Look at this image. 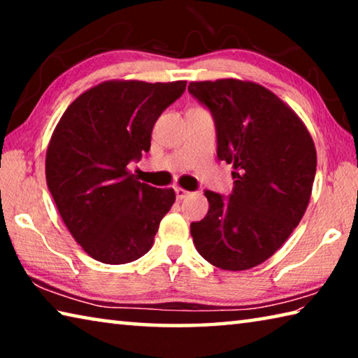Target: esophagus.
<instances>
[{"mask_svg":"<svg viewBox=\"0 0 358 358\" xmlns=\"http://www.w3.org/2000/svg\"><path fill=\"white\" fill-rule=\"evenodd\" d=\"M175 194H177V199H180V201H181V199H185V197H187V196H189V191H186V189H183V187H180V186H177V187H175Z\"/></svg>","mask_w":358,"mask_h":358,"instance_id":"34e87169","label":"esophagus"}]
</instances>
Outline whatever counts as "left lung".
<instances>
[{"mask_svg":"<svg viewBox=\"0 0 358 358\" xmlns=\"http://www.w3.org/2000/svg\"><path fill=\"white\" fill-rule=\"evenodd\" d=\"M194 98L210 108L217 157L232 164L229 199L205 191L210 208L191 224L199 254L222 270H248L273 256L310 203L316 147L286 102L254 82H191Z\"/></svg>","mask_w":358,"mask_h":358,"instance_id":"1","label":"left lung"}]
</instances>
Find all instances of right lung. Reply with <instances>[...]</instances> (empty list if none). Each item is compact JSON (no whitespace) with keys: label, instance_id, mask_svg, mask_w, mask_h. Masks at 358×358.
<instances>
[{"label":"right lung","instance_id":"1","mask_svg":"<svg viewBox=\"0 0 358 358\" xmlns=\"http://www.w3.org/2000/svg\"><path fill=\"white\" fill-rule=\"evenodd\" d=\"M185 90V80H107L59 118L47 147V186L71 235L94 260L128 264L153 246L175 192L141 183L128 164L148 153L156 120Z\"/></svg>","mask_w":358,"mask_h":358}]
</instances>
